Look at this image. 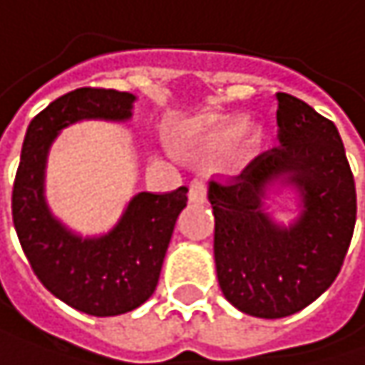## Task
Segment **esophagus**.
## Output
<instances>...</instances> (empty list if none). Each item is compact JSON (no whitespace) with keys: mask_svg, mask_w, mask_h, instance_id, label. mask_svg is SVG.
I'll list each match as a JSON object with an SVG mask.
<instances>
[{"mask_svg":"<svg viewBox=\"0 0 365 365\" xmlns=\"http://www.w3.org/2000/svg\"><path fill=\"white\" fill-rule=\"evenodd\" d=\"M189 199L193 203H203L207 199V182L203 178H193L189 185Z\"/></svg>","mask_w":365,"mask_h":365,"instance_id":"obj_1","label":"esophagus"}]
</instances>
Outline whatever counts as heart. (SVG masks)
Here are the masks:
<instances>
[{
  "label": "heart",
  "mask_w": 365,
  "mask_h": 365,
  "mask_svg": "<svg viewBox=\"0 0 365 365\" xmlns=\"http://www.w3.org/2000/svg\"><path fill=\"white\" fill-rule=\"evenodd\" d=\"M232 135H235V124H232V122L214 120V118L201 122V126H199V130H197L199 141L203 145H207V147H220V145L226 143L228 139H232ZM259 137H262V135H259V128H255V126L243 128V135H241L245 147H255V145L259 143Z\"/></svg>",
  "instance_id": "b5f03b06"
}]
</instances>
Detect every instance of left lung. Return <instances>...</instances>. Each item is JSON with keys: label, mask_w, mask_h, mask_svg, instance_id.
Wrapping results in <instances>:
<instances>
[{"label": "left lung", "mask_w": 365, "mask_h": 365, "mask_svg": "<svg viewBox=\"0 0 365 365\" xmlns=\"http://www.w3.org/2000/svg\"><path fill=\"white\" fill-rule=\"evenodd\" d=\"M278 143L226 182L212 180L214 257L224 297L255 318H284L334 282L351 243L357 199L336 126L289 93H276ZM274 180L293 184L302 216L289 229L261 210Z\"/></svg>", "instance_id": "obj_1"}]
</instances>
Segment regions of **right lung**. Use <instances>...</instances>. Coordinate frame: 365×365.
<instances>
[{
    "label": "right lung",
    "mask_w": 365,
    "mask_h": 365,
    "mask_svg": "<svg viewBox=\"0 0 365 365\" xmlns=\"http://www.w3.org/2000/svg\"><path fill=\"white\" fill-rule=\"evenodd\" d=\"M135 99L83 87L51 101L26 128L14 180V226L33 272L51 295L97 318L133 312L153 295L189 189L139 193L108 235L83 239L51 216L43 195L45 164L62 128L89 118L128 120Z\"/></svg>",
    "instance_id": "add662e5"
}]
</instances>
